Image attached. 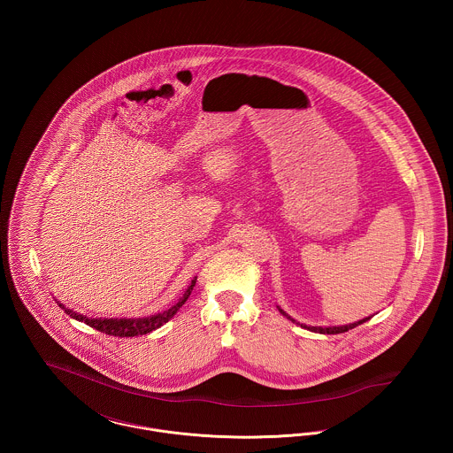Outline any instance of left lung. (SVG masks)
<instances>
[{"label":"left lung","mask_w":453,"mask_h":453,"mask_svg":"<svg viewBox=\"0 0 453 453\" xmlns=\"http://www.w3.org/2000/svg\"><path fill=\"white\" fill-rule=\"evenodd\" d=\"M281 314L283 316H287L283 311L280 309ZM288 318V316H287ZM290 319V318H288ZM370 318H365V319H362V321H358V323H353V324H346V326H329V327H318V326H302V327H307V329H311V331H314V333H321V334H340V333H345V331H348V329H353V327H357L358 324H364L368 321ZM290 321H294V319H290Z\"/></svg>","instance_id":"1"}]
</instances>
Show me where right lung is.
I'll return each instance as SVG.
<instances>
[{
    "mask_svg": "<svg viewBox=\"0 0 453 453\" xmlns=\"http://www.w3.org/2000/svg\"><path fill=\"white\" fill-rule=\"evenodd\" d=\"M195 281H196V279L192 280L190 287L187 288V292L183 294V297L180 299L178 303H174L168 311L157 312V314L150 316V318H139V319H89V318L83 316V314H78V312H73L71 309H65L63 303H59V307H63L65 314L71 316L73 319L88 324L89 327H95L100 333H105V334H110V336H119V338L142 336V334H148V333H151L154 329L161 327L163 324L168 323L172 319L173 316L176 314V311L190 297V294L194 290Z\"/></svg>",
    "mask_w": 453,
    "mask_h": 453,
    "instance_id": "1",
    "label": "right lung"
}]
</instances>
